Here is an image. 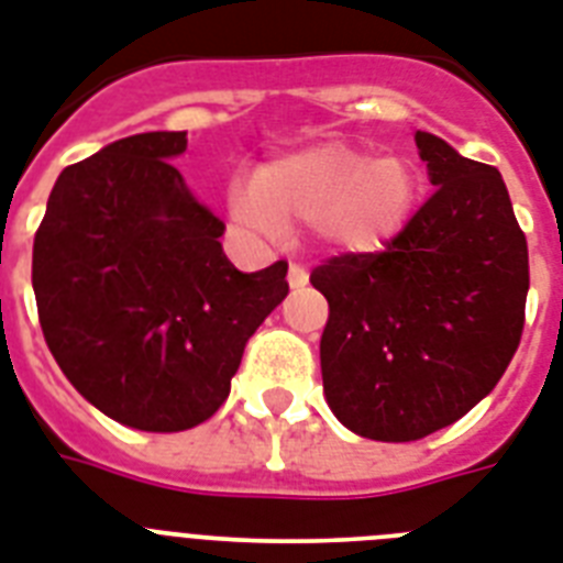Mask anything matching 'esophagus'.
<instances>
[{"instance_id": "esophagus-1", "label": "esophagus", "mask_w": 563, "mask_h": 563, "mask_svg": "<svg viewBox=\"0 0 563 563\" xmlns=\"http://www.w3.org/2000/svg\"><path fill=\"white\" fill-rule=\"evenodd\" d=\"M306 283H309V272H306L300 263H291V266H289V286H291V289H303Z\"/></svg>"}]
</instances>
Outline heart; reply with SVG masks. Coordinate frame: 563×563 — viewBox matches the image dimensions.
Here are the masks:
<instances>
[{
  "mask_svg": "<svg viewBox=\"0 0 563 563\" xmlns=\"http://www.w3.org/2000/svg\"><path fill=\"white\" fill-rule=\"evenodd\" d=\"M419 202V176L401 155L373 158L346 141H323L263 164L231 213L257 228L312 225L329 249L367 254L405 231Z\"/></svg>",
  "mask_w": 563,
  "mask_h": 563,
  "instance_id": "heart-1",
  "label": "heart"
}]
</instances>
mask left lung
I'll list each match as a JSON object with an SVG mask.
<instances>
[{"label":"left lung","mask_w":563,"mask_h":563,"mask_svg":"<svg viewBox=\"0 0 563 563\" xmlns=\"http://www.w3.org/2000/svg\"><path fill=\"white\" fill-rule=\"evenodd\" d=\"M437 190L382 251L309 274L327 297L323 393L358 437L413 442L495 390L527 321L529 251L504 176L416 132Z\"/></svg>","instance_id":"8db88e82"}]
</instances>
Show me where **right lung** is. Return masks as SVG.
Masks as SVG:
<instances>
[{"label": "right lung", "instance_id": "1", "mask_svg": "<svg viewBox=\"0 0 563 563\" xmlns=\"http://www.w3.org/2000/svg\"><path fill=\"white\" fill-rule=\"evenodd\" d=\"M187 132H141L59 173L34 236L45 344L121 424L187 431L222 408L249 338L289 295V263L242 274L170 164Z\"/></svg>", "mask_w": 563, "mask_h": 563}]
</instances>
